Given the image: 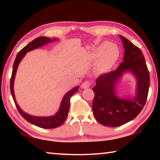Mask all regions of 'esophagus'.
I'll use <instances>...</instances> for the list:
<instances>
[{
	"label": "esophagus",
	"mask_w": 160,
	"mask_h": 160,
	"mask_svg": "<svg viewBox=\"0 0 160 160\" xmlns=\"http://www.w3.org/2000/svg\"><path fill=\"white\" fill-rule=\"evenodd\" d=\"M91 85V82L90 81H85V82H84L81 87H82V88L83 89H87V88H89Z\"/></svg>",
	"instance_id": "1"
}]
</instances>
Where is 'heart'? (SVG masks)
Masks as SVG:
<instances>
[{"label":"heart","instance_id":"heart-1","mask_svg":"<svg viewBox=\"0 0 160 160\" xmlns=\"http://www.w3.org/2000/svg\"><path fill=\"white\" fill-rule=\"evenodd\" d=\"M97 58V68L102 71H106L112 68L119 57V50L116 45L104 42L98 46L91 54Z\"/></svg>","mask_w":160,"mask_h":160}]
</instances>
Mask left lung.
<instances>
[{"label":"left lung","instance_id":"obj_1","mask_svg":"<svg viewBox=\"0 0 160 160\" xmlns=\"http://www.w3.org/2000/svg\"><path fill=\"white\" fill-rule=\"evenodd\" d=\"M125 48L123 61L118 68L99 75L92 90L94 118L105 126L117 127L129 122L139 114L145 106L150 88V74L141 50L121 35ZM131 71L138 80L137 95L121 99L115 95V83L124 72Z\"/></svg>","mask_w":160,"mask_h":160}]
</instances>
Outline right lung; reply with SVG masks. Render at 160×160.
Wrapping results in <instances>:
<instances>
[{
  "instance_id": "obj_1",
  "label": "right lung",
  "mask_w": 160,
  "mask_h": 160,
  "mask_svg": "<svg viewBox=\"0 0 160 160\" xmlns=\"http://www.w3.org/2000/svg\"><path fill=\"white\" fill-rule=\"evenodd\" d=\"M56 39H51L50 38L46 37H37L36 39H34L33 41L31 42L30 43L25 46L22 49H21L19 51L18 53L16 56L15 60L13 63L12 67V76L10 78V92H11V94L12 96L13 100L15 104V106L17 107L19 113H20L21 116L25 119L26 121H28V122L31 123L34 125L37 126L38 127L42 128H55L57 127L61 126L62 124L64 123V121H66V119L68 114V111H69V107H70V100L72 94L78 90L79 87L77 86L72 89L71 90L69 91L68 92H67L65 96L63 97V99H62L61 103V107L59 109L58 112L56 113L54 116H48V117H39V116H31L29 114H28L25 112H24L22 110L20 107L18 106L15 100V94H14V90H13V85H14V80L16 74V71H17L19 63H20L22 59L24 58V56H25L27 52H29L32 50H34L35 48H37L39 47H41L42 46L45 45L48 43L56 41Z\"/></svg>"
}]
</instances>
